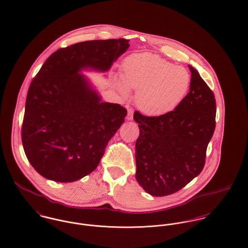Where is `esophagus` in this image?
I'll list each match as a JSON object with an SVG mask.
<instances>
[{"instance_id":"esophagus-1","label":"esophagus","mask_w":248,"mask_h":248,"mask_svg":"<svg viewBox=\"0 0 248 248\" xmlns=\"http://www.w3.org/2000/svg\"><path fill=\"white\" fill-rule=\"evenodd\" d=\"M134 110L132 108H128L127 109V115H126V119L127 120H132L133 119Z\"/></svg>"}]
</instances>
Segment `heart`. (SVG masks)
I'll use <instances>...</instances> for the list:
<instances>
[{
  "instance_id": "b5f03b06",
  "label": "heart",
  "mask_w": 248,
  "mask_h": 248,
  "mask_svg": "<svg viewBox=\"0 0 248 248\" xmlns=\"http://www.w3.org/2000/svg\"><path fill=\"white\" fill-rule=\"evenodd\" d=\"M117 87L124 97L129 96V89L137 90L135 103L139 109L160 116L182 103L191 87V76L185 68L156 55L133 54L125 58Z\"/></svg>"
}]
</instances>
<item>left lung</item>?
<instances>
[{"label":"left lung","mask_w":248,"mask_h":248,"mask_svg":"<svg viewBox=\"0 0 248 248\" xmlns=\"http://www.w3.org/2000/svg\"><path fill=\"white\" fill-rule=\"evenodd\" d=\"M189 68L190 92L174 110L154 117L134 113L140 128L136 178L153 196L174 193L202 171L214 133L215 97L199 73Z\"/></svg>","instance_id":"8db88e82"}]
</instances>
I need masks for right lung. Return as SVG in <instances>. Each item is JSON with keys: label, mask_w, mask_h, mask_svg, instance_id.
<instances>
[{"label": "right lung", "mask_w": 248, "mask_h": 248, "mask_svg": "<svg viewBox=\"0 0 248 248\" xmlns=\"http://www.w3.org/2000/svg\"><path fill=\"white\" fill-rule=\"evenodd\" d=\"M129 40L97 39L60 48L29 87L21 140L31 165L57 182L78 180L98 166L127 110L101 96L80 72H107Z\"/></svg>", "instance_id": "obj_1"}]
</instances>
